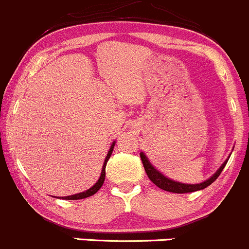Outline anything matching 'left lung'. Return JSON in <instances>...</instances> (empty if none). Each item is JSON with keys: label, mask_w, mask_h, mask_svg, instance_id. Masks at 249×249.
Returning a JSON list of instances; mask_svg holds the SVG:
<instances>
[{"label": "left lung", "mask_w": 249, "mask_h": 249, "mask_svg": "<svg viewBox=\"0 0 249 249\" xmlns=\"http://www.w3.org/2000/svg\"><path fill=\"white\" fill-rule=\"evenodd\" d=\"M230 156H231V155H230ZM230 156L227 157L226 161L220 166V168L217 169V171H216L210 178H208V179L204 180V182L198 183V184H187V183H180V182H177V180H173L171 179V178L166 177L162 172H160L156 167L151 163L150 160H148V157L146 156L145 152H140V157H141V161H142L143 163V168H145L146 174H147V177L150 178L151 182H152L155 185H157L159 188H161V189L166 190V192L177 193V194L196 192V190L205 189L206 187H209L211 183L215 182V180L217 179V177L220 176L222 169H224L225 166H226Z\"/></svg>", "instance_id": "8db88e82"}]
</instances>
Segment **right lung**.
Here are the masks:
<instances>
[{
  "instance_id": "right-lung-1",
  "label": "right lung",
  "mask_w": 249,
  "mask_h": 249,
  "mask_svg": "<svg viewBox=\"0 0 249 249\" xmlns=\"http://www.w3.org/2000/svg\"><path fill=\"white\" fill-rule=\"evenodd\" d=\"M114 146H115V141H113V143H111L110 148H109V151H108V153H107L106 160H104L103 167H102L101 176H99V178H98V180H97L96 184L92 185V187H90L89 189L86 190V192L77 193V194H73V195H69V196H64V198H61V199H65V200H78V199H85V198H88V196H92L93 194H96V193L98 192L99 189H101V187L103 185V183H104V179H106L107 162H108V160L110 159L111 153H113V150H114Z\"/></svg>"
}]
</instances>
